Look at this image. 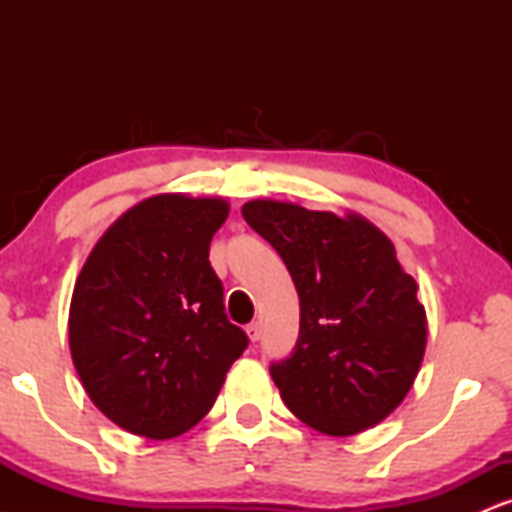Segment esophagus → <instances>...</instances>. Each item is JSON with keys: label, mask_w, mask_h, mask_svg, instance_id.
I'll use <instances>...</instances> for the list:
<instances>
[{"label": "esophagus", "mask_w": 512, "mask_h": 512, "mask_svg": "<svg viewBox=\"0 0 512 512\" xmlns=\"http://www.w3.org/2000/svg\"><path fill=\"white\" fill-rule=\"evenodd\" d=\"M245 332H248V337H250V342H252V344L260 342V334H262V330H260V322H250V325L245 327Z\"/></svg>", "instance_id": "34e87169"}]
</instances>
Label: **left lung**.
Wrapping results in <instances>:
<instances>
[{"label": "left lung", "mask_w": 512, "mask_h": 512, "mask_svg": "<svg viewBox=\"0 0 512 512\" xmlns=\"http://www.w3.org/2000/svg\"><path fill=\"white\" fill-rule=\"evenodd\" d=\"M243 219L279 252L301 298L296 349L269 368L286 407L337 438L380 424L414 385L428 334L392 240L354 211L276 199L243 204Z\"/></svg>", "instance_id": "obj_1"}]
</instances>
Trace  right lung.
<instances>
[{"instance_id":"1","label":"right lung","mask_w":512,"mask_h":512,"mask_svg":"<svg viewBox=\"0 0 512 512\" xmlns=\"http://www.w3.org/2000/svg\"><path fill=\"white\" fill-rule=\"evenodd\" d=\"M223 197L154 195L103 233L76 276L69 349L91 402L134 436L190 431L248 346L223 313L209 243Z\"/></svg>"}]
</instances>
